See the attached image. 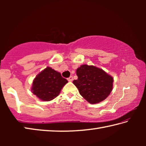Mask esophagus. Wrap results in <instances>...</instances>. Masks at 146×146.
Wrapping results in <instances>:
<instances>
[{"mask_svg":"<svg viewBox=\"0 0 146 146\" xmlns=\"http://www.w3.org/2000/svg\"><path fill=\"white\" fill-rule=\"evenodd\" d=\"M73 76H70V77H69L68 78V80L69 81V82H71V81H73Z\"/></svg>","mask_w":146,"mask_h":146,"instance_id":"esophagus-1","label":"esophagus"}]
</instances>
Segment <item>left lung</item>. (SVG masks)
Segmentation results:
<instances>
[{
    "instance_id": "left-lung-1",
    "label": "left lung",
    "mask_w": 146,
    "mask_h": 146,
    "mask_svg": "<svg viewBox=\"0 0 146 146\" xmlns=\"http://www.w3.org/2000/svg\"><path fill=\"white\" fill-rule=\"evenodd\" d=\"M77 80L73 83L81 96L91 104L104 100L112 91L113 78L102 69L93 66H80L76 70Z\"/></svg>"
}]
</instances>
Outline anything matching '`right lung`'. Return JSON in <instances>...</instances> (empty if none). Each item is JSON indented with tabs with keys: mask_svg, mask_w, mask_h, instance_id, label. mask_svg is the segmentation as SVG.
<instances>
[{
	"mask_svg": "<svg viewBox=\"0 0 146 146\" xmlns=\"http://www.w3.org/2000/svg\"><path fill=\"white\" fill-rule=\"evenodd\" d=\"M68 82L60 73L47 67L35 78L31 91L41 100L50 101L57 97Z\"/></svg>",
	"mask_w": 146,
	"mask_h": 146,
	"instance_id": "right-lung-1",
	"label": "right lung"
}]
</instances>
